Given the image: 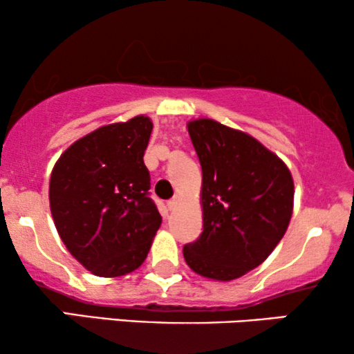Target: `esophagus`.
Returning <instances> with one entry per match:
<instances>
[{
  "label": "esophagus",
  "mask_w": 354,
  "mask_h": 354,
  "mask_svg": "<svg viewBox=\"0 0 354 354\" xmlns=\"http://www.w3.org/2000/svg\"><path fill=\"white\" fill-rule=\"evenodd\" d=\"M177 205H178V198H177V196H174L172 200H169V201H167V207H169V209H171V211H172V209H176V206H177Z\"/></svg>",
  "instance_id": "34e87169"
}]
</instances>
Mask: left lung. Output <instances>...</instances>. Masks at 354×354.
<instances>
[{"label":"left lung","instance_id":"1","mask_svg":"<svg viewBox=\"0 0 354 354\" xmlns=\"http://www.w3.org/2000/svg\"><path fill=\"white\" fill-rule=\"evenodd\" d=\"M203 171V232L183 246L196 274L234 280L282 240L293 209L288 167L258 140L216 120L188 124Z\"/></svg>","mask_w":354,"mask_h":354}]
</instances>
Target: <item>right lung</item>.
Segmentation results:
<instances>
[{
	"instance_id": "right-lung-1",
	"label": "right lung",
	"mask_w": 354,
	"mask_h": 354,
	"mask_svg": "<svg viewBox=\"0 0 354 354\" xmlns=\"http://www.w3.org/2000/svg\"><path fill=\"white\" fill-rule=\"evenodd\" d=\"M151 130L145 115L104 125L67 148L53 169L50 207L57 234L100 277L140 268L161 225L143 162Z\"/></svg>"
}]
</instances>
